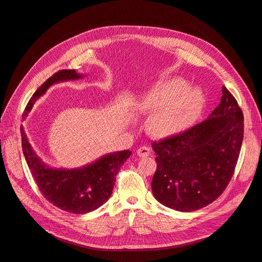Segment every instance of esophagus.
<instances>
[{
  "mask_svg": "<svg viewBox=\"0 0 262 262\" xmlns=\"http://www.w3.org/2000/svg\"><path fill=\"white\" fill-rule=\"evenodd\" d=\"M150 152H152V150H150L149 147H147V146H141L140 148H138L137 154L140 157H146V156H148L150 154Z\"/></svg>",
  "mask_w": 262,
  "mask_h": 262,
  "instance_id": "34e87169",
  "label": "esophagus"
}]
</instances>
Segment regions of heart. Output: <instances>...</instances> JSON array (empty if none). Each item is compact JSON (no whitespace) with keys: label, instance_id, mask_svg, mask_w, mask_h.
Wrapping results in <instances>:
<instances>
[{"label":"heart","instance_id":"b5f03b06","mask_svg":"<svg viewBox=\"0 0 262 262\" xmlns=\"http://www.w3.org/2000/svg\"><path fill=\"white\" fill-rule=\"evenodd\" d=\"M203 98L199 90L179 78L156 83L137 101L141 114H153L149 129L157 137H172L188 130L199 118Z\"/></svg>","mask_w":262,"mask_h":262}]
</instances>
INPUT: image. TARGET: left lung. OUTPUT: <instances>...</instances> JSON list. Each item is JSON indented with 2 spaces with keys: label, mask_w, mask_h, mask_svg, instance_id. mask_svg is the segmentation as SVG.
<instances>
[{
  "label": "left lung",
  "mask_w": 262,
  "mask_h": 262,
  "mask_svg": "<svg viewBox=\"0 0 262 262\" xmlns=\"http://www.w3.org/2000/svg\"><path fill=\"white\" fill-rule=\"evenodd\" d=\"M222 94L221 104L208 119L153 143L157 168L152 192L165 207L180 212L202 209L231 180L243 143L244 116L225 86Z\"/></svg>",
  "instance_id": "left-lung-1"
}]
</instances>
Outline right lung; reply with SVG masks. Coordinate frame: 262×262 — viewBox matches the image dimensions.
Returning a JSON list of instances; mask_svg holds the SVG:
<instances>
[{"instance_id": "1", "label": "right lung", "mask_w": 262, "mask_h": 262, "mask_svg": "<svg viewBox=\"0 0 262 262\" xmlns=\"http://www.w3.org/2000/svg\"><path fill=\"white\" fill-rule=\"evenodd\" d=\"M84 75L75 70H61L48 78L30 98L24 112L26 119L37 99L48 89L60 82L81 80ZM23 153L42 195L55 207L74 214H84L98 209L113 193L116 175L130 157L129 149L118 150L99 157L77 168H53L41 161L29 143L24 126H20Z\"/></svg>"}]
</instances>
